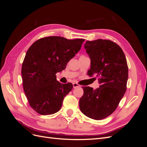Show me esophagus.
<instances>
[{"label": "esophagus", "instance_id": "obj_1", "mask_svg": "<svg viewBox=\"0 0 147 147\" xmlns=\"http://www.w3.org/2000/svg\"><path fill=\"white\" fill-rule=\"evenodd\" d=\"M80 86V85L78 84H77V83H73V87H74V88H77V87H79Z\"/></svg>", "mask_w": 147, "mask_h": 147}]
</instances>
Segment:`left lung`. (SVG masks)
I'll return each instance as SVG.
<instances>
[{
  "label": "left lung",
  "instance_id": "8db88e82",
  "mask_svg": "<svg viewBox=\"0 0 147 147\" xmlns=\"http://www.w3.org/2000/svg\"><path fill=\"white\" fill-rule=\"evenodd\" d=\"M84 48L91 59L88 75H95L100 86L95 90L89 86L83 87L80 109L86 117L100 120L116 110L125 94L128 78L127 61L122 49L109 40L86 41Z\"/></svg>",
  "mask_w": 147,
  "mask_h": 147
}]
</instances>
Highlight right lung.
Wrapping results in <instances>:
<instances>
[{"label":"right lung","mask_w":147,"mask_h":147,"mask_svg":"<svg viewBox=\"0 0 147 147\" xmlns=\"http://www.w3.org/2000/svg\"><path fill=\"white\" fill-rule=\"evenodd\" d=\"M84 41L52 36L38 40L29 48L22 64L21 75L26 96L38 113L51 115L61 109L73 84L57 81L56 74L65 69Z\"/></svg>","instance_id":"add662e5"}]
</instances>
